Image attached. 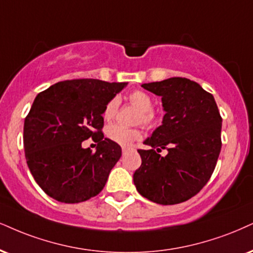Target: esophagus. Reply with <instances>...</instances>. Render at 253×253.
<instances>
[{"label": "esophagus", "instance_id": "34e87169", "mask_svg": "<svg viewBox=\"0 0 253 253\" xmlns=\"http://www.w3.org/2000/svg\"><path fill=\"white\" fill-rule=\"evenodd\" d=\"M129 151H130L129 148H123V149H122V154H123V155H126V152H129Z\"/></svg>", "mask_w": 253, "mask_h": 253}]
</instances>
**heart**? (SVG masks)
Wrapping results in <instances>:
<instances>
[{
	"label": "heart",
	"mask_w": 253,
	"mask_h": 253,
	"mask_svg": "<svg viewBox=\"0 0 253 253\" xmlns=\"http://www.w3.org/2000/svg\"><path fill=\"white\" fill-rule=\"evenodd\" d=\"M129 101L133 107L141 110L138 116V122L146 126H154L157 123V116L154 112V99L148 92L142 90H136L129 95ZM120 107V98L112 97L109 99L104 109H103V117L107 121H111L117 115ZM108 138L122 146H129L132 142L141 139L142 132L138 129H127L120 124H111L107 127Z\"/></svg>",
	"instance_id": "heart-1"
}]
</instances>
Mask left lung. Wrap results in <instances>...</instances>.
I'll return each instance as SVG.
<instances>
[{
	"instance_id": "left-lung-1",
	"label": "left lung",
	"mask_w": 253,
	"mask_h": 253,
	"mask_svg": "<svg viewBox=\"0 0 253 253\" xmlns=\"http://www.w3.org/2000/svg\"><path fill=\"white\" fill-rule=\"evenodd\" d=\"M161 96L165 115L161 126L139 149L142 164L133 173L137 191L149 201L173 205L188 201L211 178L222 149V117L210 92L185 77L144 83ZM165 148L164 158L159 152Z\"/></svg>"
}]
</instances>
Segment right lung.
Instances as JSON below:
<instances>
[{
  "label": "right lung",
  "mask_w": 253,
  "mask_h": 253,
  "mask_svg": "<svg viewBox=\"0 0 253 253\" xmlns=\"http://www.w3.org/2000/svg\"><path fill=\"white\" fill-rule=\"evenodd\" d=\"M126 85L70 80L36 96L24 120V151L34 179L51 198L74 204L104 188L122 149L102 132L103 109ZM90 136L98 142L95 153L82 148Z\"/></svg>",
  "instance_id": "add662e5"
}]
</instances>
